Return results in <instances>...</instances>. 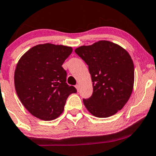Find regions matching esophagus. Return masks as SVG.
Returning <instances> with one entry per match:
<instances>
[{
  "mask_svg": "<svg viewBox=\"0 0 156 156\" xmlns=\"http://www.w3.org/2000/svg\"><path fill=\"white\" fill-rule=\"evenodd\" d=\"M75 87H76V89H77V91H79V90H80V85L76 84V85H75Z\"/></svg>",
  "mask_w": 156,
  "mask_h": 156,
  "instance_id": "esophagus-1",
  "label": "esophagus"
}]
</instances>
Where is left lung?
Listing matches in <instances>:
<instances>
[{
    "mask_svg": "<svg viewBox=\"0 0 156 156\" xmlns=\"http://www.w3.org/2000/svg\"><path fill=\"white\" fill-rule=\"evenodd\" d=\"M75 53L88 66L93 93L83 103L98 118H108L122 109L134 85V64L126 50L108 41L81 46Z\"/></svg>",
    "mask_w": 156,
    "mask_h": 156,
    "instance_id": "1",
    "label": "left lung"
}]
</instances>
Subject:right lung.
Listing matches in <instances>:
<instances>
[{
    "mask_svg": "<svg viewBox=\"0 0 156 156\" xmlns=\"http://www.w3.org/2000/svg\"><path fill=\"white\" fill-rule=\"evenodd\" d=\"M71 47L52 44L30 48L18 61L15 71V88L24 106L33 116L44 120L57 118L68 96L76 93L66 83L62 68L71 55Z\"/></svg>",
    "mask_w": 156,
    "mask_h": 156,
    "instance_id": "add662e5",
    "label": "right lung"
}]
</instances>
